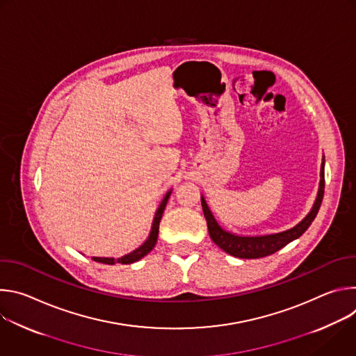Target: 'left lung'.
Instances as JSON below:
<instances>
[{
	"label": "left lung",
	"instance_id": "obj_1",
	"mask_svg": "<svg viewBox=\"0 0 356 356\" xmlns=\"http://www.w3.org/2000/svg\"><path fill=\"white\" fill-rule=\"evenodd\" d=\"M324 165L325 161L323 159L321 163V179H320V187L317 193V198L313 204V209L310 213L304 217L297 225H294L290 229H286L283 232L277 234H269V235H258V236H242V235H235L232 232H228L222 229L218 222L216 221L213 213L210 211L207 202L204 197L201 195V206H202V213H204V217L207 220V227H209V234L214 243L220 246L224 252L229 253V255L235 258H242V259H258L264 257H269L272 253L277 252L291 241L297 239L301 236L304 232L307 231V228L312 225L314 221L320 207H321V201L324 197Z\"/></svg>",
	"mask_w": 356,
	"mask_h": 356
}]
</instances>
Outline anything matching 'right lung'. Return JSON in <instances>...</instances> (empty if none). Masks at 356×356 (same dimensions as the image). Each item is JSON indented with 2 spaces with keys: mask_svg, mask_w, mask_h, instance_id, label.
Here are the masks:
<instances>
[{
  "mask_svg": "<svg viewBox=\"0 0 356 356\" xmlns=\"http://www.w3.org/2000/svg\"><path fill=\"white\" fill-rule=\"evenodd\" d=\"M170 193H172V190H169V191L166 193V195L163 197L159 209H158L156 213H155V218H154V222H152L150 234H149L147 239H146L139 248H136L135 250H132L131 253H128V255H124L122 258H118V259H115V258H97V257H94L92 261L99 262V264H106V265H115V264L129 265V264H134V262L142 259L143 257H146L147 253H149L152 249H154L155 245H156L158 234H159V222H161V220H162L165 207H166L168 200H169V197H170Z\"/></svg>",
  "mask_w": 356,
  "mask_h": 356,
  "instance_id": "1",
  "label": "right lung"
}]
</instances>
